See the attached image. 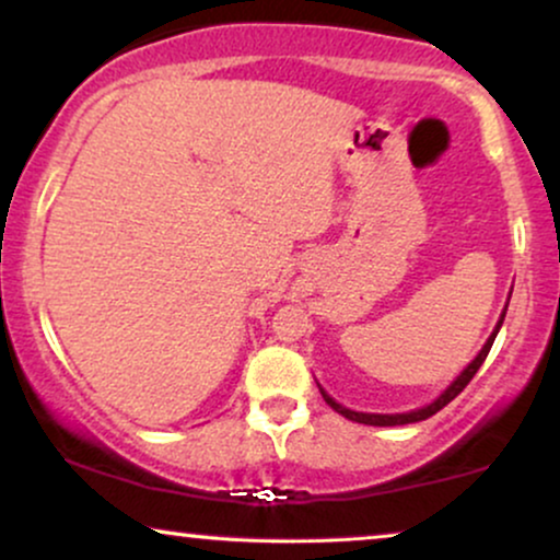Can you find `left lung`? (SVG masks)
<instances>
[{
    "label": "left lung",
    "instance_id": "1",
    "mask_svg": "<svg viewBox=\"0 0 560 560\" xmlns=\"http://www.w3.org/2000/svg\"><path fill=\"white\" fill-rule=\"evenodd\" d=\"M503 318H505V311H503V316H500L498 326H494V331L490 334V339H487L485 347H481V352H479V355L474 358V361L468 363L466 369H464V374H460L458 378H455V382L450 384V387H447L445 392H442V395L436 397L434 402L423 405V408H419V410H410V413H358V410H350V408H345V405H339L337 400H334V397H329V395H326L324 389L318 387V389H320V395H324L326 405H331V408L337 410L339 416H345V419H350V421L365 423V427H402V423H416V421H423V419H429V416H434L436 410H442V408H445V405H447L450 400H455V397H458L460 392L466 389V384L471 382L474 376H477L479 365L485 363L487 352H490V347H492V342H494V337H498L500 326H503Z\"/></svg>",
    "mask_w": 560,
    "mask_h": 560
}]
</instances>
